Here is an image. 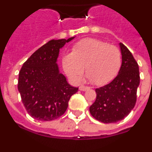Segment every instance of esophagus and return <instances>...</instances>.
<instances>
[{"instance_id":"esophagus-1","label":"esophagus","mask_w":152,"mask_h":152,"mask_svg":"<svg viewBox=\"0 0 152 152\" xmlns=\"http://www.w3.org/2000/svg\"><path fill=\"white\" fill-rule=\"evenodd\" d=\"M88 89H89V87H87V86H79V90L83 91H85L88 90Z\"/></svg>"}]
</instances>
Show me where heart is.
I'll list each match as a JSON object with an SVG mask.
<instances>
[{"label": "heart", "instance_id": "obj_1", "mask_svg": "<svg viewBox=\"0 0 152 152\" xmlns=\"http://www.w3.org/2000/svg\"><path fill=\"white\" fill-rule=\"evenodd\" d=\"M65 73L73 81L80 80L86 66V74L94 84L103 86L113 80L121 66L118 48L94 38H86L73 46L71 53L62 58Z\"/></svg>", "mask_w": 152, "mask_h": 152}]
</instances>
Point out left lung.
I'll return each mask as SVG.
<instances>
[{"label":"left lung","instance_id":"1","mask_svg":"<svg viewBox=\"0 0 152 152\" xmlns=\"http://www.w3.org/2000/svg\"><path fill=\"white\" fill-rule=\"evenodd\" d=\"M121 66L111 83L96 88L97 97L90 106L91 114L97 121L110 124L121 121L130 113L137 101L140 85L137 62L131 52L121 42Z\"/></svg>","mask_w":152,"mask_h":152}]
</instances>
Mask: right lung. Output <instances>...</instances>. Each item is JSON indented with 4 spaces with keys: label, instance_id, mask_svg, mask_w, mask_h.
<instances>
[{
    "label": "right lung",
    "instance_id": "1",
    "mask_svg": "<svg viewBox=\"0 0 152 152\" xmlns=\"http://www.w3.org/2000/svg\"><path fill=\"white\" fill-rule=\"evenodd\" d=\"M74 38L49 41L21 68L18 90L28 113L36 120L52 121L61 116L69 98L78 91L60 73L57 64L60 49Z\"/></svg>",
    "mask_w": 152,
    "mask_h": 152
}]
</instances>
